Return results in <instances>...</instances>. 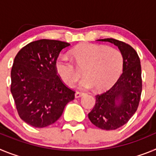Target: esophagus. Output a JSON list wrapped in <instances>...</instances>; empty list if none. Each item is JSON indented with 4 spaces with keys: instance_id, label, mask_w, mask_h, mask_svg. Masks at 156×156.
I'll list each match as a JSON object with an SVG mask.
<instances>
[{
    "instance_id": "obj_1",
    "label": "esophagus",
    "mask_w": 156,
    "mask_h": 156,
    "mask_svg": "<svg viewBox=\"0 0 156 156\" xmlns=\"http://www.w3.org/2000/svg\"><path fill=\"white\" fill-rule=\"evenodd\" d=\"M82 95H83V92L76 91L75 93V98H80V96H82Z\"/></svg>"
}]
</instances>
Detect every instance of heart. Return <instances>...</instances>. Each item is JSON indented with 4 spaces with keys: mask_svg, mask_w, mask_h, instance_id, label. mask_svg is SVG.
Listing matches in <instances>:
<instances>
[{
    "mask_svg": "<svg viewBox=\"0 0 156 156\" xmlns=\"http://www.w3.org/2000/svg\"><path fill=\"white\" fill-rule=\"evenodd\" d=\"M72 55L76 65L83 70L86 77L80 83L83 88L94 87L98 91L107 90L115 83L122 72L123 57L116 48L82 44L73 49ZM76 66L67 56L58 58L56 70L67 86H73L81 77V73Z\"/></svg>",
    "mask_w": 156,
    "mask_h": 156,
    "instance_id": "obj_1",
    "label": "heart"
}]
</instances>
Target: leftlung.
<instances>
[{
	"label": "left lung",
	"mask_w": 156,
	"mask_h": 156,
	"mask_svg": "<svg viewBox=\"0 0 156 156\" xmlns=\"http://www.w3.org/2000/svg\"><path fill=\"white\" fill-rule=\"evenodd\" d=\"M119 48L123 57L122 73L113 86L95 96L94 107L88 118L94 126L111 130L121 127L137 111L142 91L140 62L137 51L128 44L112 39L98 40Z\"/></svg>",
	"instance_id": "8db88e82"
}]
</instances>
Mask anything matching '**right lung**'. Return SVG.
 I'll use <instances>...</instances> for the list:
<instances>
[{
  "instance_id": "obj_1",
  "label": "right lung",
  "mask_w": 156,
  "mask_h": 156,
  "mask_svg": "<svg viewBox=\"0 0 156 156\" xmlns=\"http://www.w3.org/2000/svg\"><path fill=\"white\" fill-rule=\"evenodd\" d=\"M70 44L56 40L33 41L18 52L11 71V92L19 117L37 128L53 124L75 91L65 84L55 63Z\"/></svg>"
}]
</instances>
